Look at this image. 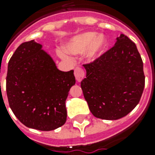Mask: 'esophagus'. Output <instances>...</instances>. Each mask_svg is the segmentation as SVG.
I'll return each instance as SVG.
<instances>
[{
  "instance_id": "34e87169",
  "label": "esophagus",
  "mask_w": 155,
  "mask_h": 155,
  "mask_svg": "<svg viewBox=\"0 0 155 155\" xmlns=\"http://www.w3.org/2000/svg\"><path fill=\"white\" fill-rule=\"evenodd\" d=\"M74 76L77 82H81L84 77V71L83 69L80 67H76L74 69Z\"/></svg>"
}]
</instances>
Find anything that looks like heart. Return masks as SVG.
Listing matches in <instances>:
<instances>
[{"mask_svg": "<svg viewBox=\"0 0 155 155\" xmlns=\"http://www.w3.org/2000/svg\"><path fill=\"white\" fill-rule=\"evenodd\" d=\"M107 46V39L104 35H98L95 32H85L71 39L64 45V51L70 54H80L85 52V58L89 61H95L104 53ZM61 56L67 60L68 56L61 53Z\"/></svg>", "mask_w": 155, "mask_h": 155, "instance_id": "1", "label": "heart"}]
</instances>
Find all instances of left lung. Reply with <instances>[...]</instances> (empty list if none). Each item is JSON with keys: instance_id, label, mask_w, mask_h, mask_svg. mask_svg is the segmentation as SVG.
<instances>
[{"instance_id": "obj_1", "label": "left lung", "mask_w": 155, "mask_h": 155, "mask_svg": "<svg viewBox=\"0 0 155 155\" xmlns=\"http://www.w3.org/2000/svg\"><path fill=\"white\" fill-rule=\"evenodd\" d=\"M81 89L94 116L119 120L139 104L144 88L143 61L135 44L121 34L115 45L95 61L83 64Z\"/></svg>"}]
</instances>
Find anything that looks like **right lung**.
<instances>
[{"mask_svg": "<svg viewBox=\"0 0 155 155\" xmlns=\"http://www.w3.org/2000/svg\"><path fill=\"white\" fill-rule=\"evenodd\" d=\"M41 48L33 40L15 50L8 63L6 94L12 112L24 125L50 131L66 121L65 101L75 78L74 71H59Z\"/></svg>", "mask_w": 155, "mask_h": 155, "instance_id": "right-lung-1", "label": "right lung"}]
</instances>
